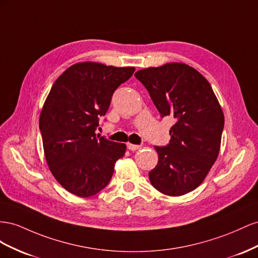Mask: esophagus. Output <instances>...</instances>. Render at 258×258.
Returning <instances> with one entry per match:
<instances>
[{
	"label": "esophagus",
	"instance_id": "34e87169",
	"mask_svg": "<svg viewBox=\"0 0 258 258\" xmlns=\"http://www.w3.org/2000/svg\"><path fill=\"white\" fill-rule=\"evenodd\" d=\"M141 148H142V147L138 146V145H133V144H131V143L127 144V149H130L132 151H136V150H139Z\"/></svg>",
	"mask_w": 258,
	"mask_h": 258
}]
</instances>
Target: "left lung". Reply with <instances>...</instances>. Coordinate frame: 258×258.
<instances>
[{"label":"left lung","mask_w":258,"mask_h":258,"mask_svg":"<svg viewBox=\"0 0 258 258\" xmlns=\"http://www.w3.org/2000/svg\"><path fill=\"white\" fill-rule=\"evenodd\" d=\"M161 116H172L167 146L154 147L159 161L149 172L160 192L178 197L195 190L207 177L220 149L225 117L212 86L200 72L181 62L138 70Z\"/></svg>","instance_id":"obj_1"}]
</instances>
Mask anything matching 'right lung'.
<instances>
[{
  "label": "right lung",
  "instance_id": "add662e5",
  "mask_svg": "<svg viewBox=\"0 0 258 258\" xmlns=\"http://www.w3.org/2000/svg\"><path fill=\"white\" fill-rule=\"evenodd\" d=\"M134 67L85 61L72 64L50 88L40 114L43 148L49 170L69 192L92 197L111 179L125 144L96 135L114 91Z\"/></svg>",
  "mask_w": 258,
  "mask_h": 258
}]
</instances>
